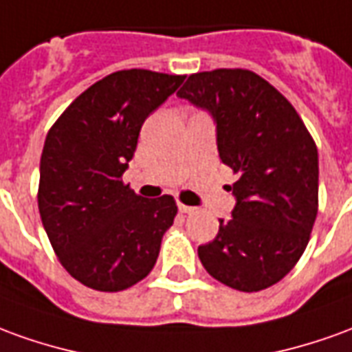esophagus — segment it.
Segmentation results:
<instances>
[{
	"instance_id": "esophagus-1",
	"label": "esophagus",
	"mask_w": 352,
	"mask_h": 352,
	"mask_svg": "<svg viewBox=\"0 0 352 352\" xmlns=\"http://www.w3.org/2000/svg\"><path fill=\"white\" fill-rule=\"evenodd\" d=\"M179 211H181V213H194V211H196V208H190V206L179 204Z\"/></svg>"
}]
</instances>
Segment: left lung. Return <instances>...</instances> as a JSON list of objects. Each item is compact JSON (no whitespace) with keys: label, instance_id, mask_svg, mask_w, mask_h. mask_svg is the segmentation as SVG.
I'll use <instances>...</instances> for the list:
<instances>
[{"label":"left lung","instance_id":"8db88e82","mask_svg":"<svg viewBox=\"0 0 352 352\" xmlns=\"http://www.w3.org/2000/svg\"><path fill=\"white\" fill-rule=\"evenodd\" d=\"M181 99L217 124L223 164L238 177L232 219L198 248L204 269L238 292L274 286L303 255L318 211V151L292 102L244 68L190 74Z\"/></svg>","mask_w":352,"mask_h":352}]
</instances>
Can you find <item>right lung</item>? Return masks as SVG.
I'll return each instance as SVG.
<instances>
[{"label":"right lung","mask_w":352,"mask_h":352,"mask_svg":"<svg viewBox=\"0 0 352 352\" xmlns=\"http://www.w3.org/2000/svg\"><path fill=\"white\" fill-rule=\"evenodd\" d=\"M184 76L120 70L83 91L49 129L38 208L60 265L83 286L122 292L156 265L177 215L173 196L148 200L122 181L144 120Z\"/></svg>","instance_id":"right-lung-1"}]
</instances>
